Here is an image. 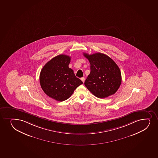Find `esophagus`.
Listing matches in <instances>:
<instances>
[{
    "label": "esophagus",
    "mask_w": 158,
    "mask_h": 158,
    "mask_svg": "<svg viewBox=\"0 0 158 158\" xmlns=\"http://www.w3.org/2000/svg\"><path fill=\"white\" fill-rule=\"evenodd\" d=\"M81 80L83 82V83H84V82H85V77H82V78H81Z\"/></svg>",
    "instance_id": "obj_1"
}]
</instances>
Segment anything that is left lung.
Listing matches in <instances>:
<instances>
[{
  "mask_svg": "<svg viewBox=\"0 0 158 158\" xmlns=\"http://www.w3.org/2000/svg\"><path fill=\"white\" fill-rule=\"evenodd\" d=\"M90 64V73L85 85L92 94L105 98L114 94L121 83L120 70L111 58L103 53H83Z\"/></svg>",
  "mask_w": 158,
  "mask_h": 158,
  "instance_id": "8db88e82",
  "label": "left lung"
}]
</instances>
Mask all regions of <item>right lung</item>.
<instances>
[{
	"label": "right lung",
	"instance_id": "1",
	"mask_svg": "<svg viewBox=\"0 0 158 158\" xmlns=\"http://www.w3.org/2000/svg\"><path fill=\"white\" fill-rule=\"evenodd\" d=\"M70 57L65 55L56 56L41 69L40 84L44 93L58 101L68 99L75 89L83 83L69 68Z\"/></svg>",
	"mask_w": 158,
	"mask_h": 158
}]
</instances>
